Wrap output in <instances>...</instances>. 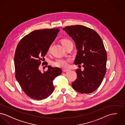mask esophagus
<instances>
[{"instance_id":"34e87169","label":"esophagus","mask_w":125,"mask_h":125,"mask_svg":"<svg viewBox=\"0 0 125 125\" xmlns=\"http://www.w3.org/2000/svg\"><path fill=\"white\" fill-rule=\"evenodd\" d=\"M68 70H69V69H63V71L64 72H67Z\"/></svg>"}]
</instances>
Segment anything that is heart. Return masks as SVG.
I'll return each instance as SVG.
<instances>
[{"mask_svg":"<svg viewBox=\"0 0 125 125\" xmlns=\"http://www.w3.org/2000/svg\"><path fill=\"white\" fill-rule=\"evenodd\" d=\"M71 42L70 40L68 39H64L62 41L61 44L63 46H65V45ZM50 48V47H49L48 48V51H49ZM69 61V59H63V58H59L57 59L54 62V65L56 66V67H67L68 65V62Z\"/></svg>","mask_w":125,"mask_h":125,"instance_id":"1","label":"heart"}]
</instances>
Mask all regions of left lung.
<instances>
[{
    "instance_id": "obj_1",
    "label": "left lung",
    "mask_w": 125,
    "mask_h": 125,
    "mask_svg": "<svg viewBox=\"0 0 125 125\" xmlns=\"http://www.w3.org/2000/svg\"><path fill=\"white\" fill-rule=\"evenodd\" d=\"M63 30L75 43L77 51L75 64H82L84 68L83 71L76 70L77 79L72 86L82 94L92 93L100 85L106 74L107 54L102 40L95 30L84 26H67Z\"/></svg>"
}]
</instances>
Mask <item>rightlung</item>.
<instances>
[{
  "mask_svg": "<svg viewBox=\"0 0 125 125\" xmlns=\"http://www.w3.org/2000/svg\"><path fill=\"white\" fill-rule=\"evenodd\" d=\"M59 31L58 29L33 31L21 39L17 46L14 57L15 77L25 93L32 99L40 100L49 96L54 90L53 80L62 73L60 68L50 66L43 72L39 69L41 61ZM43 63V66L46 64Z\"/></svg>",
  "mask_w": 125,
  "mask_h": 125,
  "instance_id": "add662e5",
  "label": "right lung"
}]
</instances>
